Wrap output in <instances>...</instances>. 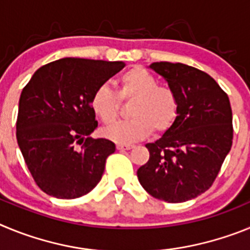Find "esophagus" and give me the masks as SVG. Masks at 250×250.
Wrapping results in <instances>:
<instances>
[{"instance_id":"1","label":"esophagus","mask_w":250,"mask_h":250,"mask_svg":"<svg viewBox=\"0 0 250 250\" xmlns=\"http://www.w3.org/2000/svg\"><path fill=\"white\" fill-rule=\"evenodd\" d=\"M134 147V145H130V144H118L116 145V149L120 150V151H124V150H130Z\"/></svg>"}]
</instances>
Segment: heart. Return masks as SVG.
Instances as JSON below:
<instances>
[{
    "label": "heart",
    "instance_id": "1",
    "mask_svg": "<svg viewBox=\"0 0 250 250\" xmlns=\"http://www.w3.org/2000/svg\"><path fill=\"white\" fill-rule=\"evenodd\" d=\"M154 75L143 67H134L120 77L118 94L109 85H100L91 96V109L104 124H111L119 115L121 100L134 99L131 120L120 121L104 129L103 134L119 144L145 139L154 130L164 132L173 126L179 112L176 94L167 86H158Z\"/></svg>",
    "mask_w": 250,
    "mask_h": 250
}]
</instances>
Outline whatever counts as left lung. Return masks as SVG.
Listing matches in <instances>:
<instances>
[{
	"mask_svg": "<svg viewBox=\"0 0 250 250\" xmlns=\"http://www.w3.org/2000/svg\"><path fill=\"white\" fill-rule=\"evenodd\" d=\"M176 94L179 112L173 126L145 146L147 163L138 179L156 199L183 203L211 187L233 143L231 107L213 77L184 63L149 66Z\"/></svg>",
	"mask_w": 250,
	"mask_h": 250,
	"instance_id": "left-lung-1",
	"label": "left lung"
}]
</instances>
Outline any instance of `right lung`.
<instances>
[{
  "label": "right lung",
  "mask_w": 250,
  "mask_h": 250,
  "mask_svg": "<svg viewBox=\"0 0 250 250\" xmlns=\"http://www.w3.org/2000/svg\"><path fill=\"white\" fill-rule=\"evenodd\" d=\"M125 67L123 61L66 57L40 67L20 96L17 144L40 189L59 199L90 193L115 151L98 127L91 96ZM80 144L81 148H77Z\"/></svg>",
  "instance_id": "right-lung-1"
}]
</instances>
